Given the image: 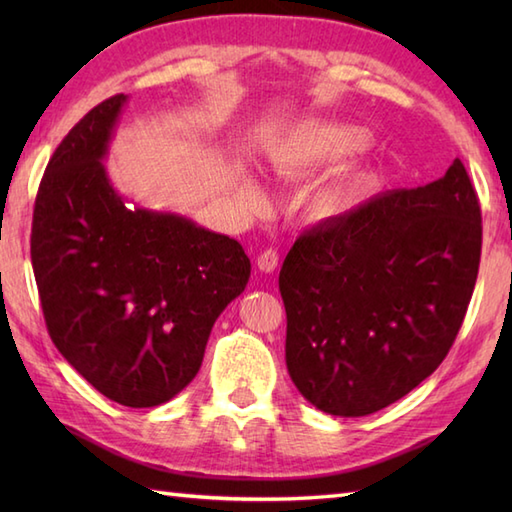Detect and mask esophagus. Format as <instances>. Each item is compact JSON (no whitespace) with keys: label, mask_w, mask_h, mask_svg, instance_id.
I'll use <instances>...</instances> for the list:
<instances>
[{"label":"esophagus","mask_w":512,"mask_h":512,"mask_svg":"<svg viewBox=\"0 0 512 512\" xmlns=\"http://www.w3.org/2000/svg\"><path fill=\"white\" fill-rule=\"evenodd\" d=\"M277 266H279V253L275 248H266L264 253H259L257 268L262 270V273H275Z\"/></svg>","instance_id":"34e87169"}]
</instances>
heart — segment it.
Listing matches in <instances>:
<instances>
[{"label": "heart", "instance_id": "obj_1", "mask_svg": "<svg viewBox=\"0 0 512 512\" xmlns=\"http://www.w3.org/2000/svg\"><path fill=\"white\" fill-rule=\"evenodd\" d=\"M372 145V134L365 127L347 123H308L295 127L279 138L270 151V167L281 176H295L321 162H334L361 154ZM242 200L250 206L262 202V191L255 182L242 184Z\"/></svg>", "mask_w": 512, "mask_h": 512}]
</instances>
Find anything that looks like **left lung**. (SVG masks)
<instances>
[{
  "label": "left lung",
  "mask_w": 512,
  "mask_h": 512,
  "mask_svg": "<svg viewBox=\"0 0 512 512\" xmlns=\"http://www.w3.org/2000/svg\"><path fill=\"white\" fill-rule=\"evenodd\" d=\"M482 253L462 160L303 231L284 259L286 365L314 407L358 418L407 396L458 336Z\"/></svg>",
  "instance_id": "8db88e82"
}]
</instances>
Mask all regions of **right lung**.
<instances>
[{
    "label": "right lung",
    "mask_w": 512,
    "mask_h": 512,
    "mask_svg": "<svg viewBox=\"0 0 512 512\" xmlns=\"http://www.w3.org/2000/svg\"><path fill=\"white\" fill-rule=\"evenodd\" d=\"M125 101L92 107L54 149L30 257L52 343L103 396L138 409L171 400L198 374L250 259L237 239L187 217L127 209L103 167Z\"/></svg>",
    "instance_id": "1"
}]
</instances>
